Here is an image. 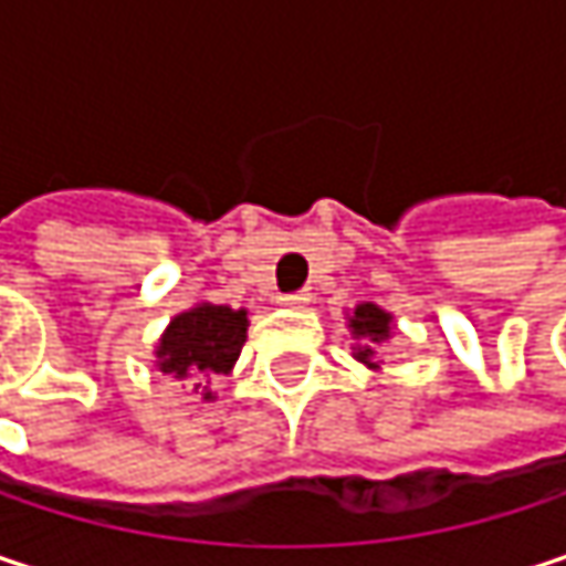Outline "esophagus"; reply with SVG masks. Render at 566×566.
<instances>
[{
  "instance_id": "obj_1",
  "label": "esophagus",
  "mask_w": 566,
  "mask_h": 566,
  "mask_svg": "<svg viewBox=\"0 0 566 566\" xmlns=\"http://www.w3.org/2000/svg\"><path fill=\"white\" fill-rule=\"evenodd\" d=\"M282 307H307L311 304V291H294V294H282L279 297Z\"/></svg>"
}]
</instances>
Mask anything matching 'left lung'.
Instances as JSON below:
<instances>
[{"instance_id": "left-lung-1", "label": "left lung", "mask_w": 566, "mask_h": 566, "mask_svg": "<svg viewBox=\"0 0 566 566\" xmlns=\"http://www.w3.org/2000/svg\"><path fill=\"white\" fill-rule=\"evenodd\" d=\"M394 314L390 311H384L380 304H374V301H360L357 307H350L347 311V331H350V337H354V357L367 367V370H380V364L384 360H377V347H384V344H390L394 340Z\"/></svg>"}]
</instances>
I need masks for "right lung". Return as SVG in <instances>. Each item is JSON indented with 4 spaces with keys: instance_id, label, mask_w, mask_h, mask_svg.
<instances>
[{
    "instance_id": "1",
    "label": "right lung",
    "mask_w": 566,
    "mask_h": 566,
    "mask_svg": "<svg viewBox=\"0 0 566 566\" xmlns=\"http://www.w3.org/2000/svg\"><path fill=\"white\" fill-rule=\"evenodd\" d=\"M245 334H249L245 307L235 311L229 304L196 301L192 307L170 317L167 331L154 347V364L160 374L189 384L196 394H202L206 402H212L216 394L209 390V377L232 374Z\"/></svg>"
}]
</instances>
